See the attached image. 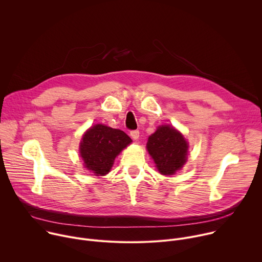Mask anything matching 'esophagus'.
I'll return each mask as SVG.
<instances>
[{
  "label": "esophagus",
  "instance_id": "obj_1",
  "mask_svg": "<svg viewBox=\"0 0 262 262\" xmlns=\"http://www.w3.org/2000/svg\"><path fill=\"white\" fill-rule=\"evenodd\" d=\"M139 136H140V132H139V130H132V132H130V137H132L134 140H138V139H139Z\"/></svg>",
  "mask_w": 262,
  "mask_h": 262
}]
</instances>
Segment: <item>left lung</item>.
Listing matches in <instances>:
<instances>
[{"label":"left lung","instance_id":"1","mask_svg":"<svg viewBox=\"0 0 262 262\" xmlns=\"http://www.w3.org/2000/svg\"><path fill=\"white\" fill-rule=\"evenodd\" d=\"M188 143L183 136L169 125L160 126L148 138L147 150L164 175H173L186 162Z\"/></svg>","mask_w":262,"mask_h":262}]
</instances>
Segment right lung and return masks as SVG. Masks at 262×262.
I'll return each instance as SVG.
<instances>
[{
  "label": "right lung",
  "instance_id": "1",
  "mask_svg": "<svg viewBox=\"0 0 262 262\" xmlns=\"http://www.w3.org/2000/svg\"><path fill=\"white\" fill-rule=\"evenodd\" d=\"M132 139L122 130L103 124H96L83 136L80 154L85 167L96 176L105 175L113 166L115 158Z\"/></svg>",
  "mask_w": 262,
  "mask_h": 262
}]
</instances>
